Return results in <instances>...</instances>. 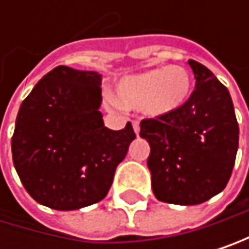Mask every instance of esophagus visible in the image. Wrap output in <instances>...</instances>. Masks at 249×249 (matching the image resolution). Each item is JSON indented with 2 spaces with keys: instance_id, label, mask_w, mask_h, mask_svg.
I'll return each instance as SVG.
<instances>
[{
  "instance_id": "esophagus-1",
  "label": "esophagus",
  "mask_w": 249,
  "mask_h": 249,
  "mask_svg": "<svg viewBox=\"0 0 249 249\" xmlns=\"http://www.w3.org/2000/svg\"><path fill=\"white\" fill-rule=\"evenodd\" d=\"M131 124H133V128H134V133H136V134H139V131H140V125H139V121H137V119H134V121H131Z\"/></svg>"
}]
</instances>
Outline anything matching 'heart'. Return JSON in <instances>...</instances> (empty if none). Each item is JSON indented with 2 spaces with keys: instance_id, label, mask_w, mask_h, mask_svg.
Segmentation results:
<instances>
[{
  "instance_id": "obj_1",
  "label": "heart",
  "mask_w": 249,
  "mask_h": 249,
  "mask_svg": "<svg viewBox=\"0 0 249 249\" xmlns=\"http://www.w3.org/2000/svg\"><path fill=\"white\" fill-rule=\"evenodd\" d=\"M191 76L180 65L154 69L122 79L118 85V97L124 106L143 107L152 116L176 112L191 94Z\"/></svg>"
}]
</instances>
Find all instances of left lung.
Returning a JSON list of instances; mask_svg holds the SVG:
<instances>
[{"label":"left lung","mask_w":249,"mask_h":249,"mask_svg":"<svg viewBox=\"0 0 249 249\" xmlns=\"http://www.w3.org/2000/svg\"><path fill=\"white\" fill-rule=\"evenodd\" d=\"M196 88L182 107L140 122L151 154L155 197L172 205H198L221 193L233 172L239 125L227 88L209 69L190 59Z\"/></svg>","instance_id":"left-lung-1"}]
</instances>
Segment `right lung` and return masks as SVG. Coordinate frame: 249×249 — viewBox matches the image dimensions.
I'll list each match as a JSON object with an SVG mask.
<instances>
[{
    "instance_id": "obj_1",
    "label": "right lung",
    "mask_w": 249,
    "mask_h": 249,
    "mask_svg": "<svg viewBox=\"0 0 249 249\" xmlns=\"http://www.w3.org/2000/svg\"><path fill=\"white\" fill-rule=\"evenodd\" d=\"M100 85L95 71L58 65L20 104L12 137L13 164L40 205L80 209L110 190L136 134L130 122L118 131L104 127Z\"/></svg>"
}]
</instances>
